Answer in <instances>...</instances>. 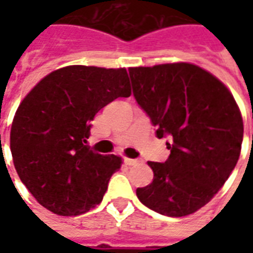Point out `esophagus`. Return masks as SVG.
I'll return each mask as SVG.
<instances>
[{"mask_svg": "<svg viewBox=\"0 0 253 253\" xmlns=\"http://www.w3.org/2000/svg\"><path fill=\"white\" fill-rule=\"evenodd\" d=\"M125 163L127 165H137L139 163V160H135V159H126L125 160Z\"/></svg>", "mask_w": 253, "mask_h": 253, "instance_id": "1", "label": "esophagus"}]
</instances>
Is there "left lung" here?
I'll list each match as a JSON object with an SVG mask.
<instances>
[{
  "label": "left lung",
  "instance_id": "left-lung-1",
  "mask_svg": "<svg viewBox=\"0 0 253 253\" xmlns=\"http://www.w3.org/2000/svg\"><path fill=\"white\" fill-rule=\"evenodd\" d=\"M132 93L157 130L169 137L165 163L149 161L153 181L139 201L168 217H184L211 201L240 157L243 118L233 94L192 63L130 67Z\"/></svg>",
  "mask_w": 253,
  "mask_h": 253
}]
</instances>
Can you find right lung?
Segmentation results:
<instances>
[{"label": "right lung", "instance_id": "1", "mask_svg": "<svg viewBox=\"0 0 253 253\" xmlns=\"http://www.w3.org/2000/svg\"><path fill=\"white\" fill-rule=\"evenodd\" d=\"M130 94L126 69L73 65L50 73L25 96L10 128V152L20 180L42 206L72 217L103 201L122 159L85 145L90 122Z\"/></svg>", "mask_w": 253, "mask_h": 253}]
</instances>
